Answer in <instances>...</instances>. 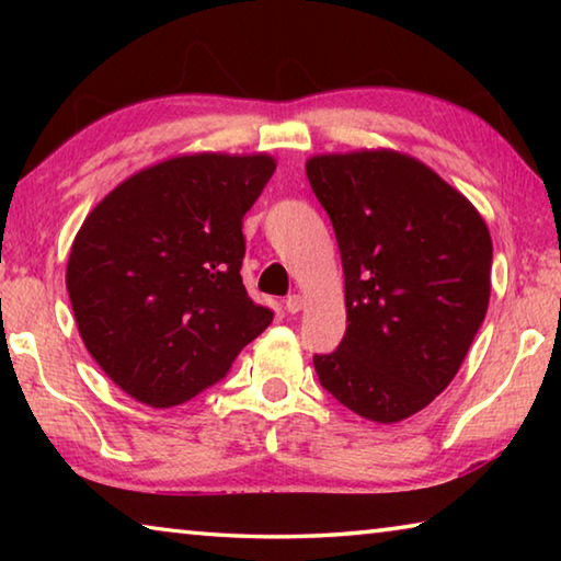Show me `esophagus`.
Returning a JSON list of instances; mask_svg holds the SVG:
<instances>
[{
    "label": "esophagus",
    "mask_w": 561,
    "mask_h": 561,
    "mask_svg": "<svg viewBox=\"0 0 561 561\" xmlns=\"http://www.w3.org/2000/svg\"><path fill=\"white\" fill-rule=\"evenodd\" d=\"M284 309H287L289 314H297V311L301 309V297H299V294H289V297L284 299Z\"/></svg>",
    "instance_id": "esophagus-1"
}]
</instances>
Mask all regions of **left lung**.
<instances>
[{
	"label": "left lung",
	"instance_id": "obj_1",
	"mask_svg": "<svg viewBox=\"0 0 561 561\" xmlns=\"http://www.w3.org/2000/svg\"><path fill=\"white\" fill-rule=\"evenodd\" d=\"M309 185L334 225L346 334L317 354L348 411L396 423L445 391L490 301L492 240L458 190L396 150L317 156Z\"/></svg>",
	"mask_w": 561,
	"mask_h": 561
}]
</instances>
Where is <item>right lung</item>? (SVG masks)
I'll list each match as a JSON object with an SVG mask.
<instances>
[{"instance_id":"1","label":"right lung","mask_w":561,"mask_h":561,"mask_svg":"<svg viewBox=\"0 0 561 561\" xmlns=\"http://www.w3.org/2000/svg\"><path fill=\"white\" fill-rule=\"evenodd\" d=\"M270 156H180L93 207L66 289L89 354L136 401L168 408L222 381L272 324L247 297L242 217L274 173Z\"/></svg>"}]
</instances>
